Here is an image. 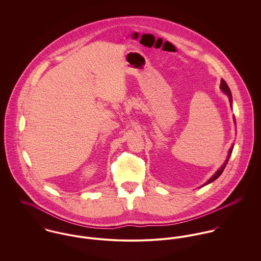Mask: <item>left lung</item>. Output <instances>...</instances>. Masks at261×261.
I'll return each instance as SVG.
<instances>
[{"mask_svg": "<svg viewBox=\"0 0 261 261\" xmlns=\"http://www.w3.org/2000/svg\"><path fill=\"white\" fill-rule=\"evenodd\" d=\"M220 88H221V90L223 91L224 93L228 96V99H229V102H230V106H231V108H232V94H231V91H230V89H229V87H228V85H227V83L224 81L223 79H221V83H220ZM233 119H234V123L236 124V120H235V117H233ZM232 150H233V146L230 148L229 149V151H228V154H227V158H226V160H225V162L223 163V165L217 170V172L203 185V186H206V185H208V184H210V183H212L213 181H215L222 173H223L224 169H225V167H226V165H227V163H228V161H229V158H230V155H231V152H232Z\"/></svg>", "mask_w": 261, "mask_h": 261, "instance_id": "1", "label": "left lung"}]
</instances>
